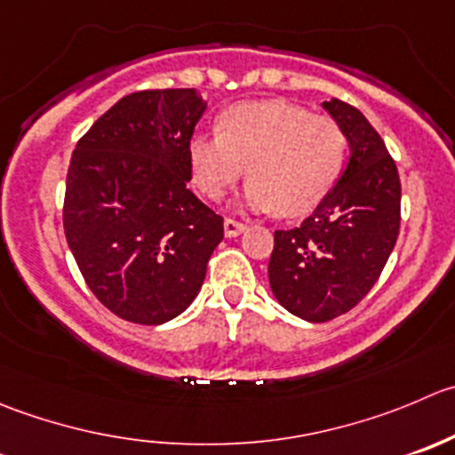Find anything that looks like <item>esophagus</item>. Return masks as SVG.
I'll return each instance as SVG.
<instances>
[{
  "mask_svg": "<svg viewBox=\"0 0 455 455\" xmlns=\"http://www.w3.org/2000/svg\"><path fill=\"white\" fill-rule=\"evenodd\" d=\"M244 231H246L244 222H237V220H233V218L224 220V233H227V237H235Z\"/></svg>",
  "mask_w": 455,
  "mask_h": 455,
  "instance_id": "esophagus-1",
  "label": "esophagus"
}]
</instances>
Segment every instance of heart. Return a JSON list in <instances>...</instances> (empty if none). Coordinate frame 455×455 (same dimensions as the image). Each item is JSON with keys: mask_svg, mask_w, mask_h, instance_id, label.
I'll list each match as a JSON object with an SVG mask.
<instances>
[{"mask_svg": "<svg viewBox=\"0 0 455 455\" xmlns=\"http://www.w3.org/2000/svg\"><path fill=\"white\" fill-rule=\"evenodd\" d=\"M347 153L349 140L335 120L282 100L242 101L220 116L218 135L188 142V169L197 191L220 202L246 166V206L299 215L329 196Z\"/></svg>", "mask_w": 455, "mask_h": 455, "instance_id": "heart-1", "label": "heart"}]
</instances>
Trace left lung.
<instances>
[{
  "label": "left lung",
  "instance_id": "8db88e82",
  "mask_svg": "<svg viewBox=\"0 0 455 455\" xmlns=\"http://www.w3.org/2000/svg\"><path fill=\"white\" fill-rule=\"evenodd\" d=\"M345 129L351 156L329 196L299 227L275 231L268 284L307 322L351 311L371 291L400 231V178L385 142L347 101H324Z\"/></svg>",
  "mask_w": 455,
  "mask_h": 455
}]
</instances>
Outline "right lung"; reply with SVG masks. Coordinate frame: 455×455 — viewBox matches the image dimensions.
<instances>
[{
    "mask_svg": "<svg viewBox=\"0 0 455 455\" xmlns=\"http://www.w3.org/2000/svg\"><path fill=\"white\" fill-rule=\"evenodd\" d=\"M196 88L122 97L75 147L64 233L88 289L135 324H164L200 293L224 220L188 191Z\"/></svg>",
    "mask_w": 455,
    "mask_h": 455,
    "instance_id": "1",
    "label": "right lung"
}]
</instances>
